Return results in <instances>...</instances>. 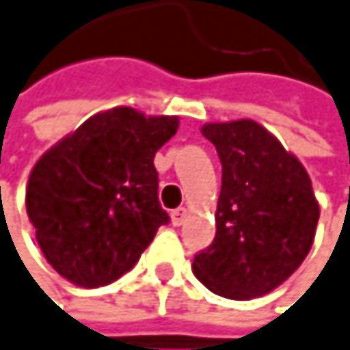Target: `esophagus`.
Wrapping results in <instances>:
<instances>
[{"label":"esophagus","instance_id":"1","mask_svg":"<svg viewBox=\"0 0 350 350\" xmlns=\"http://www.w3.org/2000/svg\"><path fill=\"white\" fill-rule=\"evenodd\" d=\"M170 215H172V224H174V226H183L185 219H187V209L185 207H178V209H174Z\"/></svg>","mask_w":350,"mask_h":350}]
</instances>
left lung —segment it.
<instances>
[{"label": "left lung", "mask_w": 350, "mask_h": 350, "mask_svg": "<svg viewBox=\"0 0 350 350\" xmlns=\"http://www.w3.org/2000/svg\"><path fill=\"white\" fill-rule=\"evenodd\" d=\"M221 161L215 239L195 276L215 295L249 301L280 286L307 257L319 205L303 163L253 120L205 124Z\"/></svg>", "instance_id": "1"}]
</instances>
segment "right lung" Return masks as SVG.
Here are the masks:
<instances>
[{"label": "right lung", "instance_id": "1", "mask_svg": "<svg viewBox=\"0 0 350 350\" xmlns=\"http://www.w3.org/2000/svg\"><path fill=\"white\" fill-rule=\"evenodd\" d=\"M176 131V116L113 107L41 155L29 176L27 213L59 276L97 288L135 267L170 221L153 157Z\"/></svg>", "mask_w": 350, "mask_h": 350}]
</instances>
